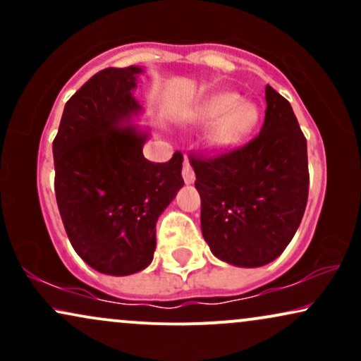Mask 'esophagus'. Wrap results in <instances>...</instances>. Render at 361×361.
<instances>
[{"label":"esophagus","instance_id":"34e87169","mask_svg":"<svg viewBox=\"0 0 361 361\" xmlns=\"http://www.w3.org/2000/svg\"><path fill=\"white\" fill-rule=\"evenodd\" d=\"M181 175H183L185 183H193L195 181V171L192 163L188 159L183 161V169H181Z\"/></svg>","mask_w":361,"mask_h":361}]
</instances>
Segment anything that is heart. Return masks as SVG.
<instances>
[{"mask_svg": "<svg viewBox=\"0 0 361 361\" xmlns=\"http://www.w3.org/2000/svg\"><path fill=\"white\" fill-rule=\"evenodd\" d=\"M259 118L258 103L241 98L233 91L210 94L197 109L198 122H215L210 132V144L217 149H229L241 144L255 130Z\"/></svg>", "mask_w": 361, "mask_h": 361, "instance_id": "1", "label": "heart"}]
</instances>
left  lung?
Wrapping results in <instances>:
<instances>
[{"label":"left lung","mask_w":361,"mask_h":361,"mask_svg":"<svg viewBox=\"0 0 361 361\" xmlns=\"http://www.w3.org/2000/svg\"><path fill=\"white\" fill-rule=\"evenodd\" d=\"M259 134L217 156L190 154L202 234L219 259L256 268L283 252L309 197L307 140L290 103L267 86Z\"/></svg>","instance_id":"obj_1"}]
</instances>
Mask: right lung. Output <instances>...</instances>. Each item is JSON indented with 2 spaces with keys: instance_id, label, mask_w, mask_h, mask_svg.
I'll list each match as a JSON object with an SVG mask.
<instances>
[{
  "instance_id": "1",
  "label": "right lung",
  "mask_w": 361,
  "mask_h": 361,
  "mask_svg": "<svg viewBox=\"0 0 361 361\" xmlns=\"http://www.w3.org/2000/svg\"><path fill=\"white\" fill-rule=\"evenodd\" d=\"M142 69L109 68L69 98L52 144L57 207L74 251L105 275L149 267L156 222L183 186V154L151 163L147 134L122 127L140 105L132 97Z\"/></svg>"
}]
</instances>
